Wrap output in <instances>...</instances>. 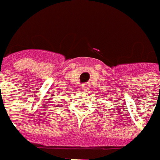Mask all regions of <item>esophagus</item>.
Listing matches in <instances>:
<instances>
[{"label": "esophagus", "mask_w": 160, "mask_h": 160, "mask_svg": "<svg viewBox=\"0 0 160 160\" xmlns=\"http://www.w3.org/2000/svg\"><path fill=\"white\" fill-rule=\"evenodd\" d=\"M81 89L82 90H88V85L87 84H83L81 86Z\"/></svg>", "instance_id": "esophagus-1"}]
</instances>
